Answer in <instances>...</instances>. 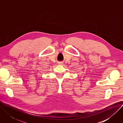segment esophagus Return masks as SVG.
<instances>
[{"instance_id": "34e87169", "label": "esophagus", "mask_w": 123, "mask_h": 123, "mask_svg": "<svg viewBox=\"0 0 123 123\" xmlns=\"http://www.w3.org/2000/svg\"><path fill=\"white\" fill-rule=\"evenodd\" d=\"M63 64V62H58V65H62Z\"/></svg>"}]
</instances>
